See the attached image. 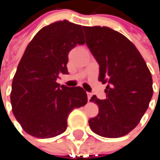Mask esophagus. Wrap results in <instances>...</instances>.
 Segmentation results:
<instances>
[{"instance_id": "obj_1", "label": "esophagus", "mask_w": 160, "mask_h": 160, "mask_svg": "<svg viewBox=\"0 0 160 160\" xmlns=\"http://www.w3.org/2000/svg\"><path fill=\"white\" fill-rule=\"evenodd\" d=\"M87 96H88V100L90 101V99H91L92 96V92H87Z\"/></svg>"}]
</instances>
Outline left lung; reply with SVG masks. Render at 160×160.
<instances>
[{
  "mask_svg": "<svg viewBox=\"0 0 160 160\" xmlns=\"http://www.w3.org/2000/svg\"><path fill=\"white\" fill-rule=\"evenodd\" d=\"M86 44L99 65V80L108 83L106 99L93 95L99 113L89 119L103 137L128 134L141 120L153 95V80L144 58L124 35L108 27H82Z\"/></svg>",
  "mask_w": 160,
  "mask_h": 160,
  "instance_id": "8db88e82",
  "label": "left lung"
}]
</instances>
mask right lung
<instances>
[{"label":"right lung","mask_w":160,"mask_h":160,"mask_svg":"<svg viewBox=\"0 0 160 160\" xmlns=\"http://www.w3.org/2000/svg\"><path fill=\"white\" fill-rule=\"evenodd\" d=\"M84 42L81 26L63 20L42 28L26 48L12 82L11 104L16 120L31 136L63 133L69 113L87 104L81 87L56 82L60 74L68 73L70 50Z\"/></svg>","instance_id":"add662e5"}]
</instances>
